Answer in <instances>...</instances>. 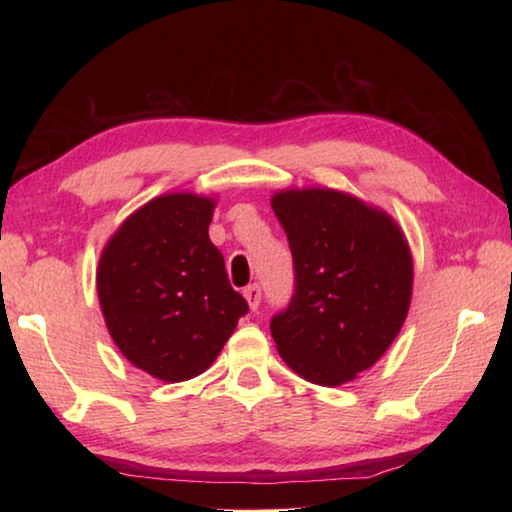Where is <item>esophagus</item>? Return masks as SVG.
<instances>
[{
  "label": "esophagus",
  "mask_w": 512,
  "mask_h": 512,
  "mask_svg": "<svg viewBox=\"0 0 512 512\" xmlns=\"http://www.w3.org/2000/svg\"><path fill=\"white\" fill-rule=\"evenodd\" d=\"M244 297H246V301H248L250 310L255 312V310L259 308V301H262V288H259L257 284L246 286V288H244Z\"/></svg>",
  "instance_id": "1"
}]
</instances>
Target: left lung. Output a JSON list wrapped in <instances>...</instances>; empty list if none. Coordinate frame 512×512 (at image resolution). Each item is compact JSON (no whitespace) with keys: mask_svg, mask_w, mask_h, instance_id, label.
<instances>
[{"mask_svg":"<svg viewBox=\"0 0 512 512\" xmlns=\"http://www.w3.org/2000/svg\"><path fill=\"white\" fill-rule=\"evenodd\" d=\"M273 211L295 266V292L270 319L288 367L336 387L372 367L407 319L413 264L383 211L332 189L281 191Z\"/></svg>","mask_w":512,"mask_h":512,"instance_id":"obj_1","label":"left lung"}]
</instances>
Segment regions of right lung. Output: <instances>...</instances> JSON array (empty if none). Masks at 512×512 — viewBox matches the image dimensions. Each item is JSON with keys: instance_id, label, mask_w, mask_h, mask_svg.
Returning a JSON list of instances; mask_svg holds the SVG:
<instances>
[{"instance_id": "obj_1", "label": "right lung", "mask_w": 512, "mask_h": 512, "mask_svg": "<svg viewBox=\"0 0 512 512\" xmlns=\"http://www.w3.org/2000/svg\"><path fill=\"white\" fill-rule=\"evenodd\" d=\"M213 206L193 193L147 202L110 239L96 273L118 350L165 383L202 374L248 312L209 239Z\"/></svg>"}]
</instances>
